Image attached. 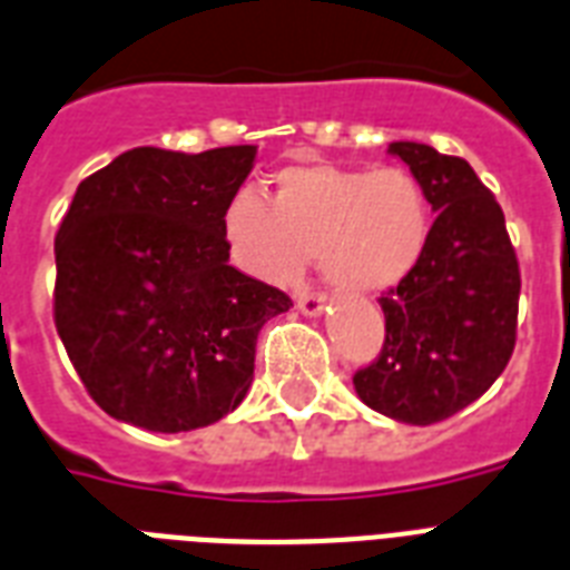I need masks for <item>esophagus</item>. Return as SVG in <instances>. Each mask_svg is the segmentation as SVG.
<instances>
[{
  "mask_svg": "<svg viewBox=\"0 0 570 570\" xmlns=\"http://www.w3.org/2000/svg\"><path fill=\"white\" fill-rule=\"evenodd\" d=\"M327 307V298L322 293H301L298 295V309L304 316H322Z\"/></svg>",
  "mask_w": 570,
  "mask_h": 570,
  "instance_id": "obj_1",
  "label": "esophagus"
}]
</instances>
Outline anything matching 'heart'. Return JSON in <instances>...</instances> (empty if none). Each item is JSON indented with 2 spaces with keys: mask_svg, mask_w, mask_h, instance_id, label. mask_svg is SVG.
<instances>
[{
  "mask_svg": "<svg viewBox=\"0 0 570 570\" xmlns=\"http://www.w3.org/2000/svg\"><path fill=\"white\" fill-rule=\"evenodd\" d=\"M430 198L410 169L298 164L261 198L239 189L222 234L239 269L293 286L318 254L322 275L354 295L386 293L413 275L430 243Z\"/></svg>",
  "mask_w": 570,
  "mask_h": 570,
  "instance_id": "1",
  "label": "heart"
}]
</instances>
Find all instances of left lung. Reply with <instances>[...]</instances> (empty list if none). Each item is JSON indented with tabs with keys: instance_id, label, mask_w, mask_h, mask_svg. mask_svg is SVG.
Instances as JSON below:
<instances>
[{
	"instance_id": "8db88e82",
	"label": "left lung",
	"mask_w": 570,
	"mask_h": 570,
	"mask_svg": "<svg viewBox=\"0 0 570 570\" xmlns=\"http://www.w3.org/2000/svg\"><path fill=\"white\" fill-rule=\"evenodd\" d=\"M428 193L436 222L415 272L381 307V357L354 374L365 406L406 424H436L478 401L515 348L518 272L501 205L469 160L424 142H390Z\"/></svg>"
}]
</instances>
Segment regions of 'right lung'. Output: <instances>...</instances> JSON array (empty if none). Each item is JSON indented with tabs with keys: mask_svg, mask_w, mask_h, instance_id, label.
Returning a JSON list of instances; mask_svg holds the SVG:
<instances>
[{
	"mask_svg": "<svg viewBox=\"0 0 570 570\" xmlns=\"http://www.w3.org/2000/svg\"><path fill=\"white\" fill-rule=\"evenodd\" d=\"M257 146L125 151L78 184L55 237V327L90 397L155 433L243 404L261 327L289 295L228 263L222 213Z\"/></svg>",
	"mask_w": 570,
	"mask_h": 570,
	"instance_id": "right-lung-1",
	"label": "right lung"
}]
</instances>
